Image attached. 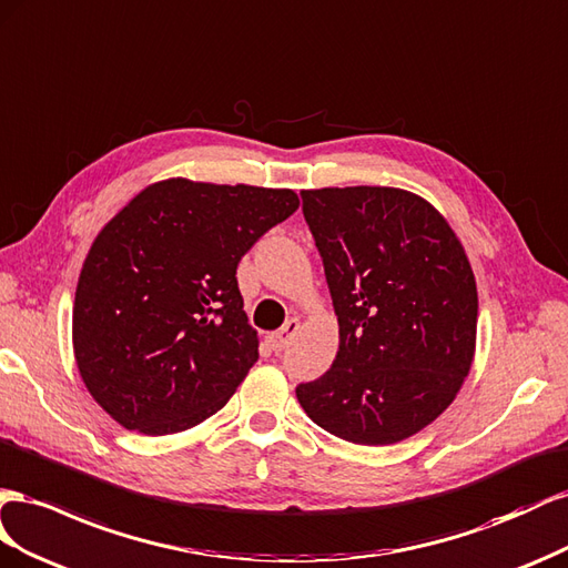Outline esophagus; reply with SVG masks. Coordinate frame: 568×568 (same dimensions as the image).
Instances as JSON below:
<instances>
[{"mask_svg":"<svg viewBox=\"0 0 568 568\" xmlns=\"http://www.w3.org/2000/svg\"><path fill=\"white\" fill-rule=\"evenodd\" d=\"M297 331H300V321H297V318L285 321L281 331H275V333L268 335L271 347H273L275 352H283L290 343H293V337L297 335Z\"/></svg>","mask_w":568,"mask_h":568,"instance_id":"esophagus-1","label":"esophagus"}]
</instances>
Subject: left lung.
I'll return each mask as SVG.
<instances>
[{
    "label": "left lung",
    "mask_w": 568,
    "mask_h": 568,
    "mask_svg": "<svg viewBox=\"0 0 568 568\" xmlns=\"http://www.w3.org/2000/svg\"><path fill=\"white\" fill-rule=\"evenodd\" d=\"M339 326L331 371L297 385L316 426L393 445L440 416L476 352L478 293L459 237L399 187L302 192Z\"/></svg>",
    "instance_id": "1"
}]
</instances>
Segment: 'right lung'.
Segmentation results:
<instances>
[{
	"label": "right lung",
	"mask_w": 568,
	"mask_h": 568,
	"mask_svg": "<svg viewBox=\"0 0 568 568\" xmlns=\"http://www.w3.org/2000/svg\"><path fill=\"white\" fill-rule=\"evenodd\" d=\"M297 206L293 190L171 178L104 225L75 287L73 352L113 420L169 435L225 407L258 359L237 264Z\"/></svg>",
	"instance_id": "1"
}]
</instances>
